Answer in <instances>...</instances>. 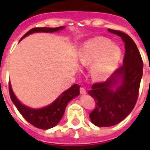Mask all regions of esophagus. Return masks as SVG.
I'll return each mask as SVG.
<instances>
[{"label": "esophagus", "instance_id": "obj_1", "mask_svg": "<svg viewBox=\"0 0 150 150\" xmlns=\"http://www.w3.org/2000/svg\"><path fill=\"white\" fill-rule=\"evenodd\" d=\"M79 91H80V93H81L82 95H85L86 93H87V91H86V89L83 88H80V89H79Z\"/></svg>", "mask_w": 150, "mask_h": 150}]
</instances>
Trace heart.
<instances>
[{"mask_svg":"<svg viewBox=\"0 0 150 150\" xmlns=\"http://www.w3.org/2000/svg\"><path fill=\"white\" fill-rule=\"evenodd\" d=\"M120 57V50L104 37L95 38L82 47L79 61L83 67L91 68V76L95 80L102 81L111 75Z\"/></svg>","mask_w":150,"mask_h":150,"instance_id":"obj_1","label":"heart"}]
</instances>
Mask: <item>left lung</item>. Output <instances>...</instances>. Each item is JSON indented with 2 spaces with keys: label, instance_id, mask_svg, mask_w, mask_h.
<instances>
[{
  "label": "left lung",
  "instance_id": "1",
  "mask_svg": "<svg viewBox=\"0 0 150 150\" xmlns=\"http://www.w3.org/2000/svg\"><path fill=\"white\" fill-rule=\"evenodd\" d=\"M121 38L125 43L123 65L105 82L96 83L88 91L96 107L89 114L98 127H110L121 122L135 107L143 74V61L138 48L129 35L122 31L108 30ZM120 85H117L119 79Z\"/></svg>",
  "mask_w": 150,
  "mask_h": 150
}]
</instances>
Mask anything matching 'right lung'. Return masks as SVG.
Returning <instances> with one entry per match:
<instances>
[{"label": "right lung", "mask_w": 150, "mask_h": 150, "mask_svg": "<svg viewBox=\"0 0 150 150\" xmlns=\"http://www.w3.org/2000/svg\"><path fill=\"white\" fill-rule=\"evenodd\" d=\"M63 28H64L63 26H59L57 28H33L30 30L28 31L21 39L32 33H36V32L52 33L62 30ZM8 91L13 103L18 108L19 112L21 113V116L28 122L30 123L32 125L38 129H48L54 127L60 121V120L62 119L65 112L66 107L69 103V101L71 100L73 98L76 97L79 94V86L78 84H74L67 91H64L54 103L47 107L40 109H32L21 104L13 94L10 83L8 85Z\"/></svg>", "instance_id": "add662e5"}]
</instances>
